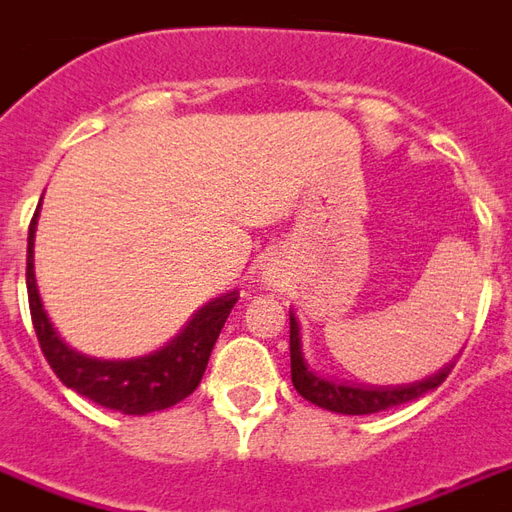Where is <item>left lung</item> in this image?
Instances as JSON below:
<instances>
[{
    "label": "left lung",
    "instance_id": "1",
    "mask_svg": "<svg viewBox=\"0 0 512 512\" xmlns=\"http://www.w3.org/2000/svg\"><path fill=\"white\" fill-rule=\"evenodd\" d=\"M455 363L443 366L438 374H432L427 380L410 382V385H349V382L327 380L318 377L313 368H307L305 355H302V338H299V324L291 313V380L293 388L305 396L307 402L343 413V416H368V413H380L388 407L413 402L424 393L435 391L452 371Z\"/></svg>",
    "mask_w": 512,
    "mask_h": 512
}]
</instances>
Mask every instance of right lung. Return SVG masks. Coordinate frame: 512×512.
<instances>
[{"instance_id": "add662e5", "label": "right lung", "mask_w": 512, "mask_h": 512, "mask_svg": "<svg viewBox=\"0 0 512 512\" xmlns=\"http://www.w3.org/2000/svg\"><path fill=\"white\" fill-rule=\"evenodd\" d=\"M35 219L38 210L32 216L30 235H27V296H30L32 327L41 343V352L60 382L96 405L119 410L124 416H146L191 396L202 382L210 352L230 310L238 302V293H224L205 307H199L194 318L185 324V330L152 355L130 357V360H99V357L80 355L60 341L38 296L35 263H32L35 224H38Z\"/></svg>"}]
</instances>
